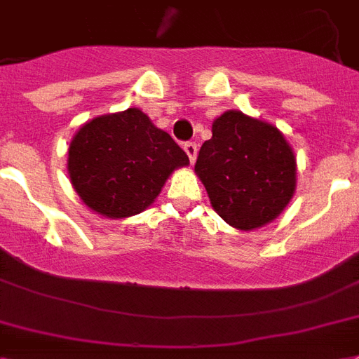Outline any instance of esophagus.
<instances>
[{"mask_svg": "<svg viewBox=\"0 0 359 359\" xmlns=\"http://www.w3.org/2000/svg\"><path fill=\"white\" fill-rule=\"evenodd\" d=\"M184 152L188 154V158H190V161L194 163L196 161V156H198V144L196 143H184Z\"/></svg>", "mask_w": 359, "mask_h": 359, "instance_id": "34e87169", "label": "esophagus"}]
</instances>
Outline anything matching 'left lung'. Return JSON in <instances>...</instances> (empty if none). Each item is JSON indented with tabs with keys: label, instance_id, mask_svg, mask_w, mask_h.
I'll list each match as a JSON object with an SVG mask.
<instances>
[{
	"label": "left lung",
	"instance_id": "obj_1",
	"mask_svg": "<svg viewBox=\"0 0 359 359\" xmlns=\"http://www.w3.org/2000/svg\"><path fill=\"white\" fill-rule=\"evenodd\" d=\"M196 175L224 222L252 231L273 222L294 198L295 154L277 126L241 111L212 122L196 161Z\"/></svg>",
	"mask_w": 359,
	"mask_h": 359
}]
</instances>
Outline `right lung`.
Instances as JSON below:
<instances>
[{
  "label": "right lung",
  "instance_id": "right-lung-1",
  "mask_svg": "<svg viewBox=\"0 0 359 359\" xmlns=\"http://www.w3.org/2000/svg\"><path fill=\"white\" fill-rule=\"evenodd\" d=\"M186 165L184 150L137 107L88 120L67 149V173L82 203L113 220L149 209Z\"/></svg>",
  "mask_w": 359,
  "mask_h": 359
}]
</instances>
